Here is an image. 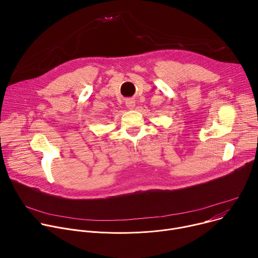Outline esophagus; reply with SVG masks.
Here are the masks:
<instances>
[{"instance_id":"1","label":"esophagus","mask_w":258,"mask_h":258,"mask_svg":"<svg viewBox=\"0 0 258 258\" xmlns=\"http://www.w3.org/2000/svg\"><path fill=\"white\" fill-rule=\"evenodd\" d=\"M125 105H126V107H127L130 110H133V109L135 108V106H136V101H135L134 99H127V100L125 101Z\"/></svg>"}]
</instances>
